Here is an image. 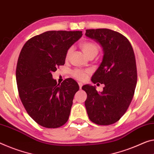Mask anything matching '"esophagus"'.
I'll return each mask as SVG.
<instances>
[{
  "label": "esophagus",
  "mask_w": 154,
  "mask_h": 154,
  "mask_svg": "<svg viewBox=\"0 0 154 154\" xmlns=\"http://www.w3.org/2000/svg\"><path fill=\"white\" fill-rule=\"evenodd\" d=\"M79 88H80V89H82V85H83V84H82V82H79Z\"/></svg>",
  "instance_id": "34e87169"
}]
</instances>
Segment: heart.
Masks as SVG:
<instances>
[{
    "mask_svg": "<svg viewBox=\"0 0 154 154\" xmlns=\"http://www.w3.org/2000/svg\"><path fill=\"white\" fill-rule=\"evenodd\" d=\"M79 46L82 51L85 53L87 57H94L99 51V46L96 42L92 41H83L80 42ZM72 47L67 49L65 54V59L68 60L70 58L71 54L72 52ZM89 74V71L81 70L79 69H75L72 72V75L74 79L79 80H85L87 79V75Z\"/></svg>",
    "mask_w": 154,
    "mask_h": 154,
    "instance_id": "b5f03b06",
    "label": "heart"
}]
</instances>
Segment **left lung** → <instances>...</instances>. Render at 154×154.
Instances as JSON below:
<instances>
[{
	"label": "left lung",
	"mask_w": 154,
	"mask_h": 154,
	"mask_svg": "<svg viewBox=\"0 0 154 154\" xmlns=\"http://www.w3.org/2000/svg\"><path fill=\"white\" fill-rule=\"evenodd\" d=\"M85 35L103 47V61L91 80L105 85L100 93L90 85L82 87L87 95L85 107L91 121L112 125L127 112L134 95L137 68L134 49L126 37L112 29H87Z\"/></svg>",
	"instance_id": "8db88e82"
}]
</instances>
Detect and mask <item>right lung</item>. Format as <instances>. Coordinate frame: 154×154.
<instances>
[{
	"instance_id": "right-lung-1",
	"label": "right lung",
	"mask_w": 154,
	"mask_h": 154,
	"mask_svg": "<svg viewBox=\"0 0 154 154\" xmlns=\"http://www.w3.org/2000/svg\"><path fill=\"white\" fill-rule=\"evenodd\" d=\"M82 33L48 31L31 38L21 49L16 71L18 95L30 117L46 128H58L69 119L79 86L72 79L57 84L51 73L65 65L66 51Z\"/></svg>"
}]
</instances>
